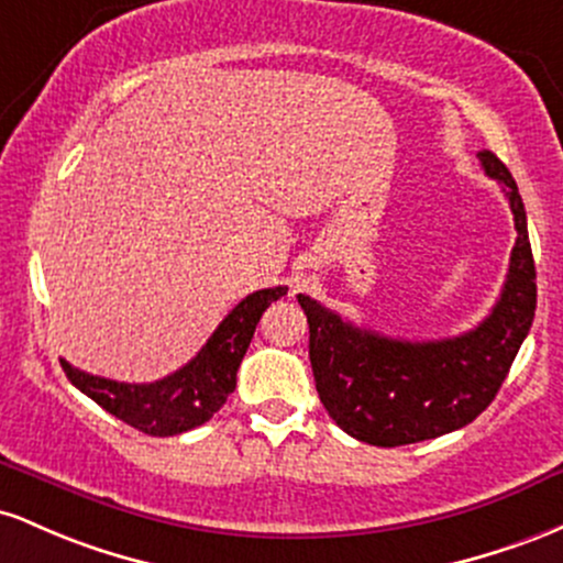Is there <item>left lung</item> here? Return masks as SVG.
Segmentation results:
<instances>
[{
  "mask_svg": "<svg viewBox=\"0 0 563 563\" xmlns=\"http://www.w3.org/2000/svg\"><path fill=\"white\" fill-rule=\"evenodd\" d=\"M478 162L503 183L519 236L500 300L476 330L428 343L396 340L298 295L311 330L308 356L319 399L330 418L364 444H415L468 426L497 396L532 327L537 274L519 186L492 151H478Z\"/></svg>",
  "mask_w": 563,
  "mask_h": 563,
  "instance_id": "1",
  "label": "left lung"
}]
</instances>
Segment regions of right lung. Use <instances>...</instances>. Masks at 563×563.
I'll use <instances>...</instances> for the list:
<instances>
[{"label":"right lung","instance_id":"obj_1","mask_svg":"<svg viewBox=\"0 0 563 563\" xmlns=\"http://www.w3.org/2000/svg\"><path fill=\"white\" fill-rule=\"evenodd\" d=\"M287 287L257 289L220 321L212 338L186 366L156 383H117L90 375L60 358L63 372L106 412L148 435H178L201 426L236 388V372L265 308Z\"/></svg>","mask_w":563,"mask_h":563}]
</instances>
